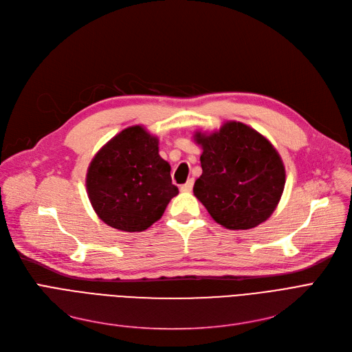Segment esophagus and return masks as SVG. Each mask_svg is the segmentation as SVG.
<instances>
[{
    "instance_id": "esophagus-1",
    "label": "esophagus",
    "mask_w": 352,
    "mask_h": 352,
    "mask_svg": "<svg viewBox=\"0 0 352 352\" xmlns=\"http://www.w3.org/2000/svg\"><path fill=\"white\" fill-rule=\"evenodd\" d=\"M192 186H194V179H188L186 184H182L179 190L182 192H190L192 190Z\"/></svg>"
}]
</instances>
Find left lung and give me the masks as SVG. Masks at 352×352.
<instances>
[{
	"label": "left lung",
	"mask_w": 352,
	"mask_h": 352,
	"mask_svg": "<svg viewBox=\"0 0 352 352\" xmlns=\"http://www.w3.org/2000/svg\"><path fill=\"white\" fill-rule=\"evenodd\" d=\"M197 142L204 151L194 195L210 215L228 230H250L264 223L285 186L284 164L270 141L232 121L212 135L197 134Z\"/></svg>",
	"instance_id": "left-lung-1"
}]
</instances>
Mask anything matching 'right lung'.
Returning <instances> with one entry per match:
<instances>
[{
	"label": "right lung",
	"mask_w": 352,
	"mask_h": 352,
	"mask_svg": "<svg viewBox=\"0 0 352 352\" xmlns=\"http://www.w3.org/2000/svg\"><path fill=\"white\" fill-rule=\"evenodd\" d=\"M170 171L158 154V140L138 125L129 126L92 160L87 174L89 201L109 227L144 231L178 194Z\"/></svg>",
	"instance_id": "1"
}]
</instances>
